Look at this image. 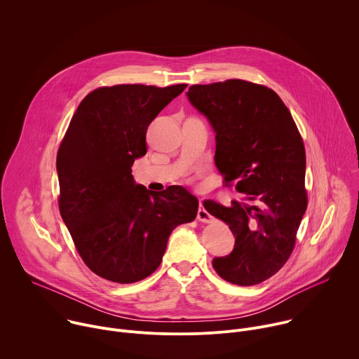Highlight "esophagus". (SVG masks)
<instances>
[{"instance_id": "esophagus-1", "label": "esophagus", "mask_w": 359, "mask_h": 359, "mask_svg": "<svg viewBox=\"0 0 359 359\" xmlns=\"http://www.w3.org/2000/svg\"><path fill=\"white\" fill-rule=\"evenodd\" d=\"M197 220L203 222V223H212L213 222V216L204 209V206L200 201V206H198V212H197Z\"/></svg>"}]
</instances>
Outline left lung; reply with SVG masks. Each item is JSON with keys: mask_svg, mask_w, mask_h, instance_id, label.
<instances>
[{"mask_svg": "<svg viewBox=\"0 0 359 359\" xmlns=\"http://www.w3.org/2000/svg\"><path fill=\"white\" fill-rule=\"evenodd\" d=\"M186 95L216 132L215 163L224 183L254 201H233L230 208L203 201L236 237L233 251L216 257L213 269L231 284H260L288 260L306 210L301 135L281 97L267 86L229 79L193 85Z\"/></svg>", "mask_w": 359, "mask_h": 359, "instance_id": "obj_1", "label": "left lung"}]
</instances>
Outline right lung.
<instances>
[{
    "instance_id": "obj_1",
    "label": "right lung",
    "mask_w": 359,
    "mask_h": 359,
    "mask_svg": "<svg viewBox=\"0 0 359 359\" xmlns=\"http://www.w3.org/2000/svg\"><path fill=\"white\" fill-rule=\"evenodd\" d=\"M186 86L97 88L71 119L57 156L60 212L83 263L102 278L149 277L170 233L197 216L198 200L184 187L153 193L132 176L147 151V126Z\"/></svg>"
}]
</instances>
